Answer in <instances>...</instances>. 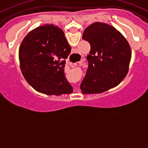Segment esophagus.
<instances>
[{
  "mask_svg": "<svg viewBox=\"0 0 148 148\" xmlns=\"http://www.w3.org/2000/svg\"><path fill=\"white\" fill-rule=\"evenodd\" d=\"M82 61H80V63H82ZM69 64H70V66H73V64H72V63H69Z\"/></svg>",
  "mask_w": 148,
  "mask_h": 148,
  "instance_id": "esophagus-1",
  "label": "esophagus"
}]
</instances>
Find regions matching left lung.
Returning a JSON list of instances; mask_svg holds the SVG:
<instances>
[{
	"mask_svg": "<svg viewBox=\"0 0 148 148\" xmlns=\"http://www.w3.org/2000/svg\"><path fill=\"white\" fill-rule=\"evenodd\" d=\"M90 44L88 68L80 88L84 94L101 93L119 84L127 74L131 49L122 34L112 26L95 22L84 31Z\"/></svg>",
	"mask_w": 148,
	"mask_h": 148,
	"instance_id": "left-lung-1",
	"label": "left lung"
}]
</instances>
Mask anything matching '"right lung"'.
<instances>
[{"label":"right lung","instance_id":"add662e5","mask_svg":"<svg viewBox=\"0 0 148 148\" xmlns=\"http://www.w3.org/2000/svg\"><path fill=\"white\" fill-rule=\"evenodd\" d=\"M71 51L63 30L44 24L30 31L22 40L19 61L23 77L36 91L47 95L69 94L73 90L64 75Z\"/></svg>","mask_w":148,"mask_h":148}]
</instances>
